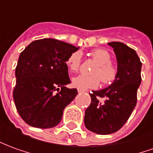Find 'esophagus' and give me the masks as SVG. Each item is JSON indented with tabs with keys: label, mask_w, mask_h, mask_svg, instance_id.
<instances>
[{
	"label": "esophagus",
	"mask_w": 153,
	"mask_h": 153,
	"mask_svg": "<svg viewBox=\"0 0 153 153\" xmlns=\"http://www.w3.org/2000/svg\"><path fill=\"white\" fill-rule=\"evenodd\" d=\"M78 93H83V90H80V89H78Z\"/></svg>",
	"instance_id": "esophagus-1"
}]
</instances>
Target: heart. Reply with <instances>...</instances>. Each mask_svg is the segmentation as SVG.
Listing matches in <instances>:
<instances>
[{
  "instance_id": "obj_1",
  "label": "heart",
  "mask_w": 153,
  "mask_h": 153,
  "mask_svg": "<svg viewBox=\"0 0 153 153\" xmlns=\"http://www.w3.org/2000/svg\"><path fill=\"white\" fill-rule=\"evenodd\" d=\"M91 56L97 65L92 70V75L79 74L72 79V86L80 90L97 88L99 86L100 79L103 84L109 85L117 78V69L110 63L111 56L109 51L105 49H96L93 51ZM82 60V53L76 51L68 57L66 65L71 72H77L79 70Z\"/></svg>"
}]
</instances>
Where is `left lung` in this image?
Wrapping results in <instances>:
<instances>
[{"label":"left lung","mask_w":153,"mask_h":153,"mask_svg":"<svg viewBox=\"0 0 153 153\" xmlns=\"http://www.w3.org/2000/svg\"><path fill=\"white\" fill-rule=\"evenodd\" d=\"M108 45L116 56L117 78L106 88L90 93L91 104L84 115L86 128L102 135L118 131L128 120L136 106L142 80V63L136 51L120 42Z\"/></svg>","instance_id":"1"}]
</instances>
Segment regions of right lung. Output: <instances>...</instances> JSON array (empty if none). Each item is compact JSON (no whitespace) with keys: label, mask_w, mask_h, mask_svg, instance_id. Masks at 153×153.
I'll use <instances>...</instances> for the list:
<instances>
[{"label":"right lung","mask_w":153,"mask_h":153,"mask_svg":"<svg viewBox=\"0 0 153 153\" xmlns=\"http://www.w3.org/2000/svg\"><path fill=\"white\" fill-rule=\"evenodd\" d=\"M53 38L33 41L22 51L15 69L13 97L16 109L28 125L40 128L56 126L63 111L78 94L70 83L66 60L78 51Z\"/></svg>","instance_id":"1"}]
</instances>
